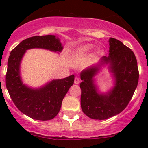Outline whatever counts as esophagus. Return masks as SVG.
<instances>
[{"label":"esophagus","instance_id":"esophagus-1","mask_svg":"<svg viewBox=\"0 0 148 148\" xmlns=\"http://www.w3.org/2000/svg\"><path fill=\"white\" fill-rule=\"evenodd\" d=\"M79 82H80L79 79L77 78V77H76V78L74 79V84H78Z\"/></svg>","mask_w":148,"mask_h":148}]
</instances>
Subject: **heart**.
<instances>
[{
  "label": "heart",
  "instance_id": "1",
  "mask_svg": "<svg viewBox=\"0 0 148 148\" xmlns=\"http://www.w3.org/2000/svg\"><path fill=\"white\" fill-rule=\"evenodd\" d=\"M93 45L92 44H84V45H82L76 48L74 51H72V56L74 57L77 58H84L86 57V56L90 53L92 51V49H93ZM104 55V50L102 47L99 46V47L96 48L95 50L94 51L93 54L92 56L94 57H101V56Z\"/></svg>",
  "mask_w": 148,
  "mask_h": 148
}]
</instances>
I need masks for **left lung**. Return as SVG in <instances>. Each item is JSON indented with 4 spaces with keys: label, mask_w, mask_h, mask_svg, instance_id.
I'll use <instances>...</instances> for the list:
<instances>
[{
    "label": "left lung",
    "mask_w": 148,
    "mask_h": 148,
    "mask_svg": "<svg viewBox=\"0 0 148 148\" xmlns=\"http://www.w3.org/2000/svg\"><path fill=\"white\" fill-rule=\"evenodd\" d=\"M109 44V56H103L98 63L80 73L82 110L95 120H106L120 114L129 104L138 84V62L133 51L116 38H110ZM106 65L114 86L101 92L94 77Z\"/></svg>",
    "instance_id": "left-lung-1"
}]
</instances>
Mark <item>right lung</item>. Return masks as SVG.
<instances>
[{"label":"right lung","mask_w":148,"mask_h":148,"mask_svg":"<svg viewBox=\"0 0 148 148\" xmlns=\"http://www.w3.org/2000/svg\"><path fill=\"white\" fill-rule=\"evenodd\" d=\"M31 49L59 53L63 50V45L54 35L36 36L22 41L11 51L8 58L6 88L15 105L23 114L34 120H51L59 113L64 97L74 84V75L53 79L38 88L28 86L22 81L21 63L26 51Z\"/></svg>","instance_id":"add662e5"}]
</instances>
